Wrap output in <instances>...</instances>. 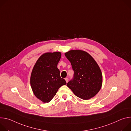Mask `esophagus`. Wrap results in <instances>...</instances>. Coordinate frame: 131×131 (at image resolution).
Here are the masks:
<instances>
[{"mask_svg": "<svg viewBox=\"0 0 131 131\" xmlns=\"http://www.w3.org/2000/svg\"><path fill=\"white\" fill-rule=\"evenodd\" d=\"M65 80H66V82L68 83V81H69V79H68V78H65Z\"/></svg>", "mask_w": 131, "mask_h": 131, "instance_id": "1", "label": "esophagus"}]
</instances>
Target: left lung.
<instances>
[{
  "mask_svg": "<svg viewBox=\"0 0 131 131\" xmlns=\"http://www.w3.org/2000/svg\"><path fill=\"white\" fill-rule=\"evenodd\" d=\"M74 73L67 86L77 97L88 100L100 91L103 84L101 70L94 58L81 50H71L64 53Z\"/></svg>",
  "mask_w": 131,
  "mask_h": 131,
  "instance_id": "8db88e82",
  "label": "left lung"
}]
</instances>
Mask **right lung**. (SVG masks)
I'll list each match as a JSON object with an SVG mask.
<instances>
[{
  "label": "right lung",
  "mask_w": 131,
  "mask_h": 131,
  "mask_svg": "<svg viewBox=\"0 0 131 131\" xmlns=\"http://www.w3.org/2000/svg\"><path fill=\"white\" fill-rule=\"evenodd\" d=\"M60 52L42 54L35 63L31 75L30 84L34 95L42 103H47L56 95L61 86L67 84L57 68Z\"/></svg>",
  "instance_id": "obj_1"
}]
</instances>
